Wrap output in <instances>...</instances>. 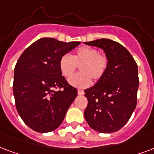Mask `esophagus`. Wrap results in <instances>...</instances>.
I'll return each mask as SVG.
<instances>
[{
	"label": "esophagus",
	"instance_id": "1",
	"mask_svg": "<svg viewBox=\"0 0 154 154\" xmlns=\"http://www.w3.org/2000/svg\"><path fill=\"white\" fill-rule=\"evenodd\" d=\"M77 93H78L79 95H83V94H84V91H83L82 90H78V91H77Z\"/></svg>",
	"mask_w": 154,
	"mask_h": 154
}]
</instances>
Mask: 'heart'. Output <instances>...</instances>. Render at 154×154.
Returning a JSON list of instances; mask_svg holds the SVG:
<instances>
[{"mask_svg": "<svg viewBox=\"0 0 154 154\" xmlns=\"http://www.w3.org/2000/svg\"><path fill=\"white\" fill-rule=\"evenodd\" d=\"M109 65L106 55L99 54L97 49L83 46L77 49L72 56L63 54L59 61V68L63 76L71 77L74 72L80 66L81 74L69 79L72 86L84 89L91 86V79L94 82L100 81L105 74Z\"/></svg>", "mask_w": 154, "mask_h": 154, "instance_id": "heart-1", "label": "heart"}]
</instances>
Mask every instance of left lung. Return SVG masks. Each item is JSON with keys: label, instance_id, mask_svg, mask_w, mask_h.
I'll return each mask as SVG.
<instances>
[{"label": "left lung", "instance_id": "obj_1", "mask_svg": "<svg viewBox=\"0 0 154 154\" xmlns=\"http://www.w3.org/2000/svg\"><path fill=\"white\" fill-rule=\"evenodd\" d=\"M85 44L103 49L109 65L103 77L85 90L88 104L84 116L96 131H118L129 121L137 104V63L123 45L112 40L103 38Z\"/></svg>", "mask_w": 154, "mask_h": 154}]
</instances>
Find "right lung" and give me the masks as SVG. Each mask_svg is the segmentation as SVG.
Returning <instances> with one entry per match:
<instances>
[{
	"label": "right lung",
	"mask_w": 154,
	"mask_h": 154,
	"mask_svg": "<svg viewBox=\"0 0 154 154\" xmlns=\"http://www.w3.org/2000/svg\"><path fill=\"white\" fill-rule=\"evenodd\" d=\"M80 44L44 37L28 46L17 61L13 83L15 106L24 123L35 131L58 128L77 97V90L62 76L59 61Z\"/></svg>",
	"instance_id": "add662e5"
}]
</instances>
